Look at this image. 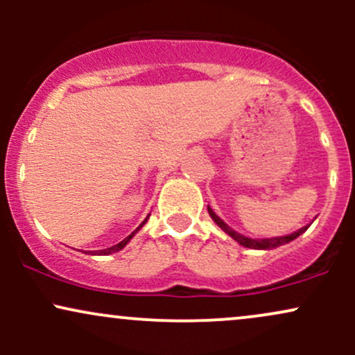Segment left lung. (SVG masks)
Masks as SVG:
<instances>
[{"instance_id":"8db88e82","label":"left lung","mask_w":355,"mask_h":355,"mask_svg":"<svg viewBox=\"0 0 355 355\" xmlns=\"http://www.w3.org/2000/svg\"><path fill=\"white\" fill-rule=\"evenodd\" d=\"M207 209H209L210 217L214 218V222L217 223L220 229L225 232V234H229L230 237L235 240V242H239L240 245H243V247H247V248H262V250H268V248H275V247H279V245H284V243H288V242H291V240L297 239L300 234H304V232L309 229V225H307V227H302V229H300V230L294 232V234L285 235V237H274V239H260V240H255V239H248V237H243V235H240L239 232H235L234 229H230V227L227 225V223L223 222L222 218H218L217 215H215V211L210 209V207H207Z\"/></svg>"}]
</instances>
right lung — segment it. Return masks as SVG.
I'll list each match as a JSON object with an SVG mask.
<instances>
[{"instance_id": "add662e5", "label": "right lung", "mask_w": 355, "mask_h": 355, "mask_svg": "<svg viewBox=\"0 0 355 355\" xmlns=\"http://www.w3.org/2000/svg\"><path fill=\"white\" fill-rule=\"evenodd\" d=\"M145 222H146V218L144 220V222L140 223V227H137V230H135V232H132V234H130L128 237H126L125 240H121L120 243H116V245H113V247H110V248H105V250H95V254H98V255H108V254H113V252H118V250H121V248H123V247L126 245V243L130 242V239H132L133 235H135L137 232L140 230L141 227H144V223H145Z\"/></svg>"}]
</instances>
